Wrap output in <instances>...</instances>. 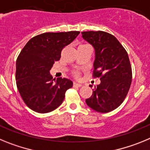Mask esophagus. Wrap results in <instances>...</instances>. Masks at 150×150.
I'll use <instances>...</instances> for the list:
<instances>
[{
  "mask_svg": "<svg viewBox=\"0 0 150 150\" xmlns=\"http://www.w3.org/2000/svg\"><path fill=\"white\" fill-rule=\"evenodd\" d=\"M73 86L74 87H81L82 84H79V83H74V84H73Z\"/></svg>",
  "mask_w": 150,
  "mask_h": 150,
  "instance_id": "obj_1",
  "label": "esophagus"
}]
</instances>
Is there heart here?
<instances>
[{
	"label": "heart",
	"mask_w": 150,
	"mask_h": 150,
	"mask_svg": "<svg viewBox=\"0 0 150 150\" xmlns=\"http://www.w3.org/2000/svg\"><path fill=\"white\" fill-rule=\"evenodd\" d=\"M72 74H73V76L76 78H79V76H80V74H79V71H74V72L72 73Z\"/></svg>",
	"instance_id": "heart-1"
}]
</instances>
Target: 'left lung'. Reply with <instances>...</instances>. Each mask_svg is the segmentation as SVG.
I'll return each instance as SVG.
<instances>
[{"label":"left lung","mask_w":150,"mask_h":150,"mask_svg":"<svg viewBox=\"0 0 150 150\" xmlns=\"http://www.w3.org/2000/svg\"><path fill=\"white\" fill-rule=\"evenodd\" d=\"M82 34L95 48L92 76L100 79V83L95 87L86 102L96 112H111L124 101L132 84V70L128 53L110 33L91 30L83 31Z\"/></svg>","instance_id":"1"}]
</instances>
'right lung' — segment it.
I'll use <instances>...</instances> for the list:
<instances>
[{"instance_id":"add662e5","label":"right lung","mask_w":150,"mask_h":150,"mask_svg":"<svg viewBox=\"0 0 150 150\" xmlns=\"http://www.w3.org/2000/svg\"><path fill=\"white\" fill-rule=\"evenodd\" d=\"M79 31L47 32L32 38L16 60V81L22 100L32 110L52 112L62 104L65 92L73 86L66 78L52 79L50 71L61 58L62 51Z\"/></svg>"}]
</instances>
